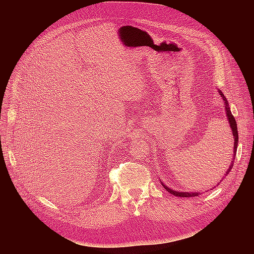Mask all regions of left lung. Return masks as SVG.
I'll use <instances>...</instances> for the list:
<instances>
[{"label":"left lung","mask_w":254,"mask_h":254,"mask_svg":"<svg viewBox=\"0 0 254 254\" xmlns=\"http://www.w3.org/2000/svg\"><path fill=\"white\" fill-rule=\"evenodd\" d=\"M218 92H219L220 96L222 97V101H224V103H225L226 114H227V118H228V121H229L230 127H231V129H232L233 139H234V144H233V159H232V160L234 161L235 156H236V150H237V144H238V132H237L236 121H235L234 117H233L232 113H231V110H230L229 103H228V101H227L226 96H225L224 94H222V92H221L220 90H218ZM233 161L231 162V164H230V167L228 168V171L226 172V175H225V176H227L230 172H231L232 167H233ZM224 178H225V177H222L221 180H224ZM161 183H162V186L164 187V189H165L167 191H170L171 194H173V195H175V196H177V197H194V196H198V194H199V193H189V191H176V190H172V189H170V188H167V187L165 186V184H163V182H161ZM217 186H218V184H217Z\"/></svg>","instance_id":"left-lung-1"}]
</instances>
